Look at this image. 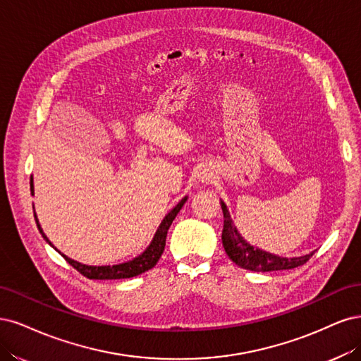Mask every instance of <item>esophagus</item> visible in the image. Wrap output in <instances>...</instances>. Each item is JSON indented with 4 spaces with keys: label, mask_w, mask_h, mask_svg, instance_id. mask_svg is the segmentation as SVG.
Returning <instances> with one entry per match:
<instances>
[{
    "label": "esophagus",
    "mask_w": 361,
    "mask_h": 361,
    "mask_svg": "<svg viewBox=\"0 0 361 361\" xmlns=\"http://www.w3.org/2000/svg\"><path fill=\"white\" fill-rule=\"evenodd\" d=\"M197 178H200L201 183L208 184V183L213 181V173L208 171V169H202L200 173H197Z\"/></svg>",
    "instance_id": "esophagus-1"
}]
</instances>
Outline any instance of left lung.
I'll use <instances>...</instances> for the list:
<instances>
[{
  "instance_id": "1",
  "label": "left lung",
  "mask_w": 361,
  "mask_h": 361,
  "mask_svg": "<svg viewBox=\"0 0 361 361\" xmlns=\"http://www.w3.org/2000/svg\"><path fill=\"white\" fill-rule=\"evenodd\" d=\"M220 205H222V212H224V231H222V241H224V247L225 252L232 259V262H235L238 267L244 270H250V271H279V270H290L295 269V267H300L306 264L313 253L305 255V257H298V258H281L276 257V255H271L269 252H264L258 247L250 246L246 240H243V237L238 234L237 228L234 226L229 216L228 208L224 201H220Z\"/></svg>"
}]
</instances>
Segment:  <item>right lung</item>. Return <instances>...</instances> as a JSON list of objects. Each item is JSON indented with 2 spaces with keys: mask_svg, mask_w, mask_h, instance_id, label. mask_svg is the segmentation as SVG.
Listing matches in <instances>:
<instances>
[{
  "mask_svg": "<svg viewBox=\"0 0 361 361\" xmlns=\"http://www.w3.org/2000/svg\"><path fill=\"white\" fill-rule=\"evenodd\" d=\"M30 184H31V195H32V192H34V189H32V177H31V183ZM185 200H188V197H183V200L165 216L164 222L160 224V226H159V229L156 232V235H154L153 241H151L148 249L142 255H139L137 258H135V259H132L129 262H124V264H120V265H112V267H109V265L108 267H91V265H84V264L76 262V261H73L71 258H67L66 255H63V257H64V259L68 264L73 267V269H76L82 276H85L88 279H92V281H112V279H127V277H133V276L142 274V273L148 271L149 269H153V267L157 264L159 258L161 257V253H164L165 244H166L168 229H169L171 224L173 222V219H176V216L178 214V212L181 210V207L184 205ZM34 217H36V213H34ZM36 224H37V228L40 231L42 237L52 246V243L48 240V237L43 234V231H42V228L39 225V220L37 219H36Z\"/></svg>",
  "mask_w": 361,
  "mask_h": 361,
  "instance_id": "add662e5",
  "label": "right lung"
}]
</instances>
